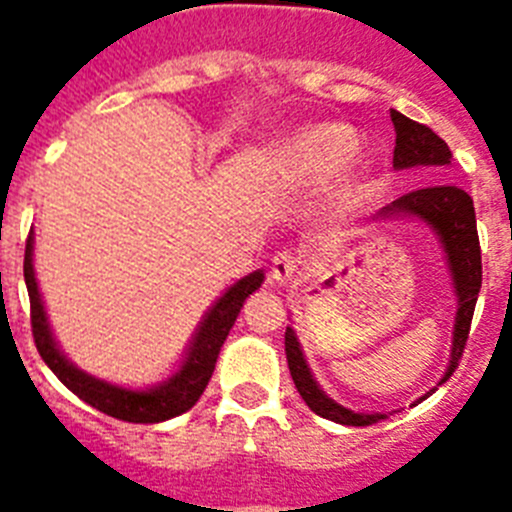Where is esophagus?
I'll return each instance as SVG.
<instances>
[{
    "label": "esophagus",
    "mask_w": 512,
    "mask_h": 512,
    "mask_svg": "<svg viewBox=\"0 0 512 512\" xmlns=\"http://www.w3.org/2000/svg\"><path fill=\"white\" fill-rule=\"evenodd\" d=\"M297 266H300V261H297L289 251L277 253V256L271 259V279L277 284L292 282L297 274Z\"/></svg>",
    "instance_id": "esophagus-1"
}]
</instances>
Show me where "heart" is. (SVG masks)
Listing matches in <instances>:
<instances>
[{
	"label": "heart",
	"mask_w": 512,
	"mask_h": 512,
	"mask_svg": "<svg viewBox=\"0 0 512 512\" xmlns=\"http://www.w3.org/2000/svg\"><path fill=\"white\" fill-rule=\"evenodd\" d=\"M359 153V135L348 125H315L279 153V176L289 187H325L348 171Z\"/></svg>",
	"instance_id": "obj_1"
}]
</instances>
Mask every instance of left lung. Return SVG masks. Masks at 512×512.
<instances>
[{"mask_svg":"<svg viewBox=\"0 0 512 512\" xmlns=\"http://www.w3.org/2000/svg\"><path fill=\"white\" fill-rule=\"evenodd\" d=\"M392 125H395V158L392 166L397 171L415 169V166H449L451 151L449 146L433 133L431 128H425L420 122L410 120L402 112L392 110ZM418 220V223L428 225L431 233L436 235L438 243L446 256V266H449L451 282H454L456 295V318H454V341H451V356L449 366L443 372L441 382L454 374L456 364H459L464 346L469 338V325H472L474 305H477L479 287H482V256H479V235H477V217H474V202L464 189L451 187V184H433V187L415 189L410 194H402L400 200L390 202L387 207L377 212L374 220ZM284 351H287L289 374L295 379L297 392L302 400L307 402V408L320 418H328L333 423L341 425H372L387 418L384 413H356L351 408H343L341 402L325 395L320 390V384L312 377L310 366H307L302 346L297 341L295 328H287L284 333ZM425 392L418 402L433 395Z\"/></svg>","mask_w":512,"mask_h":512,"instance_id":"8db88e82","label":"left lung"}]
</instances>
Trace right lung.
<instances>
[{"instance_id":"1","label":"right lung","mask_w":512,"mask_h":512,"mask_svg":"<svg viewBox=\"0 0 512 512\" xmlns=\"http://www.w3.org/2000/svg\"><path fill=\"white\" fill-rule=\"evenodd\" d=\"M33 251L35 238L33 230H30V238H27L25 246V284L27 295H30L33 338L40 356L48 364V369L76 397H81L87 405L97 408L99 413L112 415L117 420H128V423H164V420L187 413L194 402L200 400L212 372H215L217 354H220V348H223L225 338H228L243 302L264 284V271L261 269L251 271L248 277L230 284L225 289V295L217 297L215 305L202 315L200 325L194 330L192 341H189L187 351H184L182 361H179L174 372L166 379H161L158 384L143 387V390H133V387L112 384L107 379H99L94 374L84 372L74 361H69V356L63 354L56 336H53L51 323H48L43 297H40L33 266Z\"/></svg>"}]
</instances>
